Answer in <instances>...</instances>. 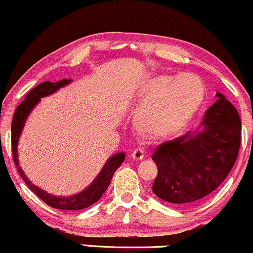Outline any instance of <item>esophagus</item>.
<instances>
[{
    "label": "esophagus",
    "mask_w": 253,
    "mask_h": 253,
    "mask_svg": "<svg viewBox=\"0 0 253 253\" xmlns=\"http://www.w3.org/2000/svg\"><path fill=\"white\" fill-rule=\"evenodd\" d=\"M144 157H145V152L143 149H140V147H138V149L132 151V158L135 159V161H141Z\"/></svg>",
    "instance_id": "34e87169"
}]
</instances>
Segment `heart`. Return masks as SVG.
Here are the masks:
<instances>
[{"label":"heart","mask_w":253,"mask_h":253,"mask_svg":"<svg viewBox=\"0 0 253 253\" xmlns=\"http://www.w3.org/2000/svg\"><path fill=\"white\" fill-rule=\"evenodd\" d=\"M205 97V83L195 75L157 76L135 107L136 129L149 138L176 134L193 120Z\"/></svg>","instance_id":"heart-1"}]
</instances>
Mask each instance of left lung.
<instances>
[{"label":"left lung","mask_w":253,"mask_h":253,"mask_svg":"<svg viewBox=\"0 0 253 253\" xmlns=\"http://www.w3.org/2000/svg\"><path fill=\"white\" fill-rule=\"evenodd\" d=\"M206 110L194 132L153 151L158 175L152 190L159 199L188 205L210 195L233 168L240 147L242 121L234 106L221 92Z\"/></svg>","instance_id":"8db88e82"}]
</instances>
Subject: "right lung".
<instances>
[{"label":"right lung","mask_w":253,"mask_h":253,"mask_svg":"<svg viewBox=\"0 0 253 253\" xmlns=\"http://www.w3.org/2000/svg\"><path fill=\"white\" fill-rule=\"evenodd\" d=\"M69 83H71V80H66V78H63L62 81H58V82L54 83L47 81V82H43L39 84V85H37L36 88L32 89L26 95L25 101H22L17 106L15 113H14L13 121H11V150H13V159L14 163L16 165L17 172L22 177V179L27 184V187L39 199H42L46 205L51 206L52 208H57V210L80 211L83 210V208H88L89 206L94 205L95 202H97L101 199V196L103 195L104 191L107 190V188L110 184V181H112L114 172L124 163L125 152L115 153L114 156L109 157V159H107L106 164L103 165L100 173L95 177L94 181L90 183L88 187L81 191V193H77L75 195L70 196L52 195V194L47 193V191L42 190V188L37 187L25 175L24 170L21 169V167L19 164V159H17L19 158V155H17V144H19L20 135H21L22 129H24L26 120L30 117L32 110L40 102V100L42 97L52 95L57 90L68 85Z\"/></svg>","instance_id":"add662e5"}]
</instances>
